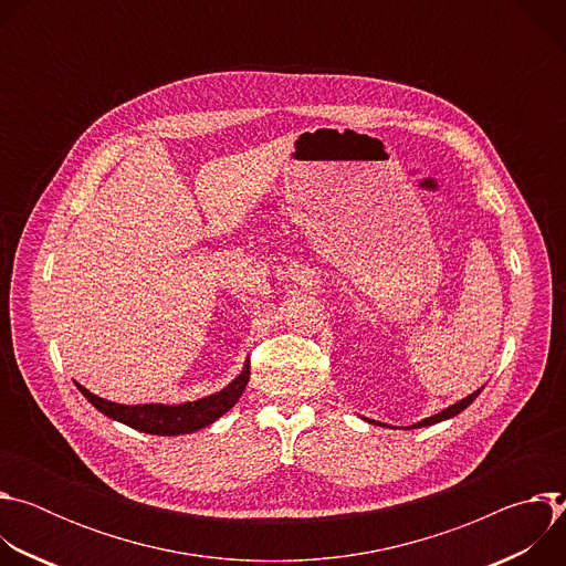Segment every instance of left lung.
I'll list each match as a JSON object with an SVG mask.
<instances>
[{
    "label": "left lung",
    "instance_id": "1",
    "mask_svg": "<svg viewBox=\"0 0 566 566\" xmlns=\"http://www.w3.org/2000/svg\"><path fill=\"white\" fill-rule=\"evenodd\" d=\"M483 389V387H481ZM481 389H476V391H472L470 396H465L463 400H459V402H454V406H450V408H446L443 412H439V415H434V417H430V419H423V421H419L415 428H423V426H434V423H439V421H446V419H452V417H457L459 412H463L470 402L481 394ZM369 423H374V421H369Z\"/></svg>",
    "mask_w": 566,
    "mask_h": 566
}]
</instances>
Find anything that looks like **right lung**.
<instances>
[{
    "mask_svg": "<svg viewBox=\"0 0 566 566\" xmlns=\"http://www.w3.org/2000/svg\"><path fill=\"white\" fill-rule=\"evenodd\" d=\"M249 378H251V363H247L241 374L221 391L192 402H184V406H160V402L158 406L156 402H151V406H118V402H112L92 394L83 385H77V389L85 394V398L96 410H101L105 417L114 421H120L147 434L177 437V434L197 432L214 423L221 415H226L239 400V396L244 394Z\"/></svg>",
    "mask_w": 566,
    "mask_h": 566,
    "instance_id": "add662e5",
    "label": "right lung"
}]
</instances>
